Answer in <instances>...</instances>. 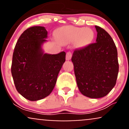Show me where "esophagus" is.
Returning a JSON list of instances; mask_svg holds the SVG:
<instances>
[{
	"instance_id": "esophagus-1",
	"label": "esophagus",
	"mask_w": 129,
	"mask_h": 129,
	"mask_svg": "<svg viewBox=\"0 0 129 129\" xmlns=\"http://www.w3.org/2000/svg\"><path fill=\"white\" fill-rule=\"evenodd\" d=\"M72 53L70 52V51L67 53V54H66V60H70L71 58H72Z\"/></svg>"
}]
</instances>
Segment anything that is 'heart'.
<instances>
[{
    "label": "heart",
    "instance_id": "b5f03b06",
    "mask_svg": "<svg viewBox=\"0 0 129 129\" xmlns=\"http://www.w3.org/2000/svg\"><path fill=\"white\" fill-rule=\"evenodd\" d=\"M57 39L63 43L73 42L76 47H84L92 42L94 32L90 28L69 25L63 26L57 31Z\"/></svg>",
    "mask_w": 129,
    "mask_h": 129
}]
</instances>
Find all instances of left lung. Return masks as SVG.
<instances>
[{
  "mask_svg": "<svg viewBox=\"0 0 129 129\" xmlns=\"http://www.w3.org/2000/svg\"><path fill=\"white\" fill-rule=\"evenodd\" d=\"M96 42L75 50L72 57L80 92L90 98L106 96L116 84L119 64L116 45L103 28L95 26Z\"/></svg>",
  "mask_w": 129,
  "mask_h": 129,
  "instance_id": "left-lung-1",
  "label": "left lung"
}]
</instances>
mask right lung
Instances as JSON below:
<instances>
[{
  "label": "right lung",
  "mask_w": 129,
  "mask_h": 129,
  "mask_svg": "<svg viewBox=\"0 0 129 129\" xmlns=\"http://www.w3.org/2000/svg\"><path fill=\"white\" fill-rule=\"evenodd\" d=\"M45 27L35 26L19 37L13 55L11 74L17 91L26 100L35 101L48 96L54 88L57 76L66 61V52L44 53L47 42Z\"/></svg>",
  "instance_id": "add662e5"
}]
</instances>
